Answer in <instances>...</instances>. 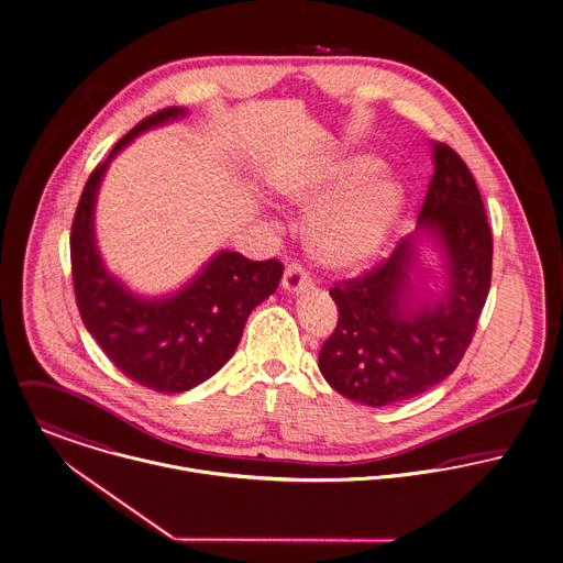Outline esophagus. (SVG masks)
Masks as SVG:
<instances>
[{
    "label": "esophagus",
    "mask_w": 563,
    "mask_h": 563,
    "mask_svg": "<svg viewBox=\"0 0 563 563\" xmlns=\"http://www.w3.org/2000/svg\"><path fill=\"white\" fill-rule=\"evenodd\" d=\"M282 286H284V290H286V292L297 295V292H301V290L310 288V286H312V279H310V275L306 273V268H303L301 264L292 262V264H288V266H286V271H284Z\"/></svg>",
    "instance_id": "obj_1"
}]
</instances>
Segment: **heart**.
Returning a JSON list of instances; mask_svg holds the SVG:
<instances>
[{
    "label": "heart",
    "mask_w": 563,
    "mask_h": 563,
    "mask_svg": "<svg viewBox=\"0 0 563 563\" xmlns=\"http://www.w3.org/2000/svg\"><path fill=\"white\" fill-rule=\"evenodd\" d=\"M372 153H339L288 170L273 186L284 202L317 209L306 244L328 271H356L372 262L401 218L408 189L401 177L382 173Z\"/></svg>",
    "instance_id": "heart-1"
}]
</instances>
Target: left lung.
<instances>
[{"mask_svg": "<svg viewBox=\"0 0 563 563\" xmlns=\"http://www.w3.org/2000/svg\"><path fill=\"white\" fill-rule=\"evenodd\" d=\"M432 164L417 231L372 271L330 290L339 323L319 369L334 390L365 406L397 404L443 382L470 347L487 301L494 244L481 191L448 144L432 142ZM426 234L444 260L439 294L418 273Z\"/></svg>", "mask_w": 563, "mask_h": 563, "instance_id": "left-lung-1", "label": "left lung"}]
</instances>
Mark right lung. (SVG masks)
Instances as JSON below:
<instances>
[{
    "label": "right lung",
    "instance_id": "right-lung-1",
    "mask_svg": "<svg viewBox=\"0 0 563 563\" xmlns=\"http://www.w3.org/2000/svg\"><path fill=\"white\" fill-rule=\"evenodd\" d=\"M184 115L181 107L157 111L113 146L82 189L69 235L74 292L87 332L122 374L159 393H184L220 372L249 314L277 290L284 273L279 260L253 262L218 251L184 288L146 299L107 271L96 246L93 209L109 162L144 131Z\"/></svg>",
    "mask_w": 563,
    "mask_h": 563
}]
</instances>
